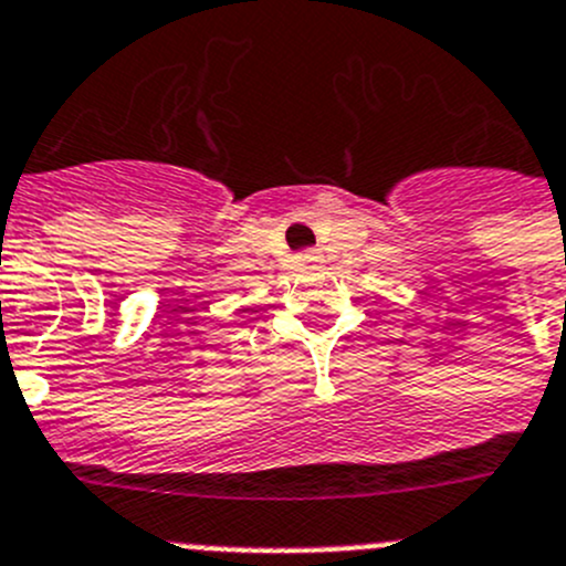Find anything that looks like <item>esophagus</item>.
<instances>
[{
    "label": "esophagus",
    "instance_id": "34e87169",
    "mask_svg": "<svg viewBox=\"0 0 566 566\" xmlns=\"http://www.w3.org/2000/svg\"><path fill=\"white\" fill-rule=\"evenodd\" d=\"M318 259H321L318 251H304L302 253V262L304 264H315V262H318Z\"/></svg>",
    "mask_w": 566,
    "mask_h": 566
}]
</instances>
